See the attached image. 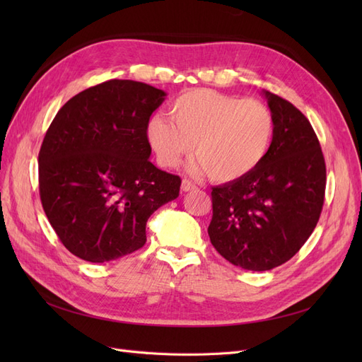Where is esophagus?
Instances as JSON below:
<instances>
[{
    "instance_id": "obj_1",
    "label": "esophagus",
    "mask_w": 362,
    "mask_h": 362,
    "mask_svg": "<svg viewBox=\"0 0 362 362\" xmlns=\"http://www.w3.org/2000/svg\"><path fill=\"white\" fill-rule=\"evenodd\" d=\"M196 189V185L194 184H192L190 181H187V180H184L182 182H181V192H192V190H194Z\"/></svg>"
}]
</instances>
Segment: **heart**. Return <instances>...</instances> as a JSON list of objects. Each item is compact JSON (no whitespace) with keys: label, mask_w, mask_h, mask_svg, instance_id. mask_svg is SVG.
<instances>
[{"label":"heart","mask_w":362,"mask_h":362,"mask_svg":"<svg viewBox=\"0 0 362 362\" xmlns=\"http://www.w3.org/2000/svg\"><path fill=\"white\" fill-rule=\"evenodd\" d=\"M154 116L146 137L164 168L178 166L194 148L193 175L206 173L216 182H233L254 172L272 145L275 122L267 105L211 89L180 95L168 110Z\"/></svg>","instance_id":"obj_1"}]
</instances>
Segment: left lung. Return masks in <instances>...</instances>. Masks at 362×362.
I'll use <instances>...</instances> for the list:
<instances>
[{"instance_id":"obj_1","label":"left lung","mask_w":362,"mask_h":362,"mask_svg":"<svg viewBox=\"0 0 362 362\" xmlns=\"http://www.w3.org/2000/svg\"><path fill=\"white\" fill-rule=\"evenodd\" d=\"M275 122L269 154L247 177L213 187L211 245L234 266L278 267L313 234L325 201L326 166L314 129L298 108L262 90Z\"/></svg>"}]
</instances>
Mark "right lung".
Instances as JSON below:
<instances>
[{"label":"right lung","mask_w":362,"mask_h":362,"mask_svg":"<svg viewBox=\"0 0 362 362\" xmlns=\"http://www.w3.org/2000/svg\"><path fill=\"white\" fill-rule=\"evenodd\" d=\"M166 92L131 80L89 87L64 104L39 152L42 206L60 242L107 262L146 243V222L178 198L181 178L149 161L146 125Z\"/></svg>","instance_id":"add662e5"}]
</instances>
